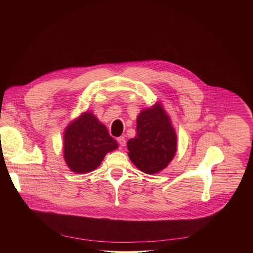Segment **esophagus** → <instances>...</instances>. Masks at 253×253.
Masks as SVG:
<instances>
[{"mask_svg":"<svg viewBox=\"0 0 253 253\" xmlns=\"http://www.w3.org/2000/svg\"><path fill=\"white\" fill-rule=\"evenodd\" d=\"M117 141L119 142V144L121 145L122 147H125L126 145V138L124 136H120L117 138Z\"/></svg>","mask_w":253,"mask_h":253,"instance_id":"1","label":"esophagus"}]
</instances>
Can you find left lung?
Listing matches in <instances>:
<instances>
[{
	"instance_id": "1",
	"label": "left lung",
	"mask_w": 253,
	"mask_h": 253,
	"mask_svg": "<svg viewBox=\"0 0 253 253\" xmlns=\"http://www.w3.org/2000/svg\"><path fill=\"white\" fill-rule=\"evenodd\" d=\"M136 135L127 141L128 156L145 173L164 169L176 152V134L160 104L143 110L137 117Z\"/></svg>"
}]
</instances>
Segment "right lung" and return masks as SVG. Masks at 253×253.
<instances>
[{
  "label": "right lung",
  "mask_w": 253,
  "mask_h": 253,
  "mask_svg": "<svg viewBox=\"0 0 253 253\" xmlns=\"http://www.w3.org/2000/svg\"><path fill=\"white\" fill-rule=\"evenodd\" d=\"M117 148L106 126L91 113H84L64 133V160L74 172L85 173L95 169L105 155Z\"/></svg>",
  "instance_id": "1"
}]
</instances>
